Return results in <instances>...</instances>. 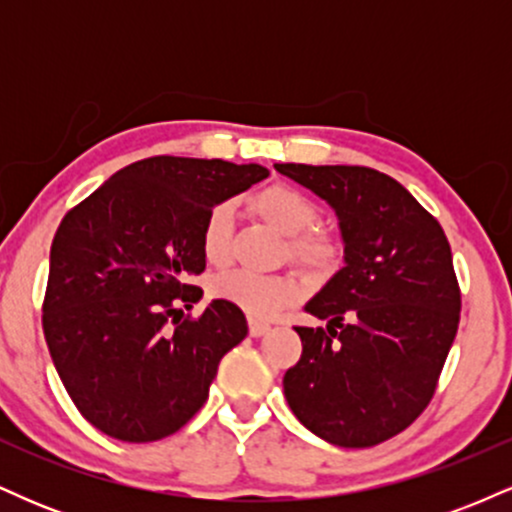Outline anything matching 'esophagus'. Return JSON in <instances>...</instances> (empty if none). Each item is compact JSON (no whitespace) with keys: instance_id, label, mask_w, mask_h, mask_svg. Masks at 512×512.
Returning <instances> with one entry per match:
<instances>
[{"instance_id":"1","label":"esophagus","mask_w":512,"mask_h":512,"mask_svg":"<svg viewBox=\"0 0 512 512\" xmlns=\"http://www.w3.org/2000/svg\"><path fill=\"white\" fill-rule=\"evenodd\" d=\"M272 327L267 325V322H260V320H250V334L252 337H262V334H267Z\"/></svg>"}]
</instances>
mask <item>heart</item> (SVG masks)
I'll return each instance as SVG.
<instances>
[{"label":"heart","mask_w":512,"mask_h":512,"mask_svg":"<svg viewBox=\"0 0 512 512\" xmlns=\"http://www.w3.org/2000/svg\"><path fill=\"white\" fill-rule=\"evenodd\" d=\"M250 207L276 231L289 236V260L313 276H327L342 260V245L332 233L313 228L317 207L308 195L296 187L276 182L250 197ZM199 245L211 264H226L231 260L233 245V207L228 202L214 204L204 216ZM211 293L248 313L250 317L267 320L284 310L301 296V284L289 274H252L228 272L216 276Z\"/></svg>","instance_id":"heart-1"}]
</instances>
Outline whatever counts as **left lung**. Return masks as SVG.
<instances>
[{"label": "left lung", "instance_id": "8db88e82", "mask_svg": "<svg viewBox=\"0 0 512 512\" xmlns=\"http://www.w3.org/2000/svg\"><path fill=\"white\" fill-rule=\"evenodd\" d=\"M339 219L344 267L296 327L301 361L286 370L296 419L342 448H370L414 424L436 392L460 325V286L440 223L390 175L366 166L274 163Z\"/></svg>", "mask_w": 512, "mask_h": 512}]
</instances>
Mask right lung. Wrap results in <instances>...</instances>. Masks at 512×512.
Returning <instances> with one entry per match:
<instances>
[{
  "instance_id": "obj_1",
  "label": "right lung",
  "mask_w": 512,
  "mask_h": 512,
  "mask_svg": "<svg viewBox=\"0 0 512 512\" xmlns=\"http://www.w3.org/2000/svg\"><path fill=\"white\" fill-rule=\"evenodd\" d=\"M267 168L154 156L117 170L67 211L50 248L43 332L81 416L105 436L151 443L202 409L219 361L248 334L243 310L202 298L199 231L214 204Z\"/></svg>"
}]
</instances>
